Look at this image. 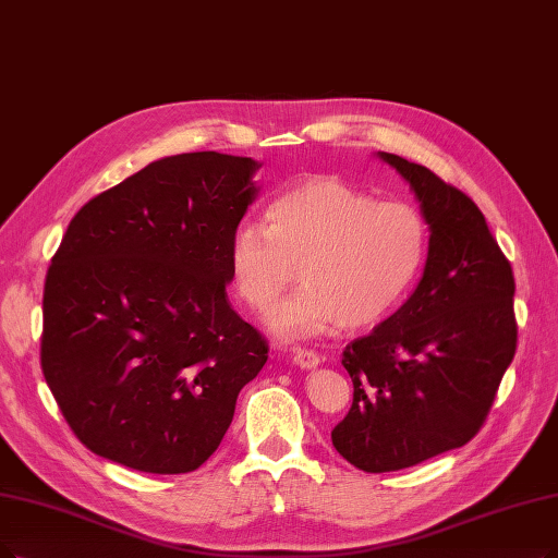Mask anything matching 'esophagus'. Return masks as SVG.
Segmentation results:
<instances>
[{
  "label": "esophagus",
  "mask_w": 558,
  "mask_h": 558,
  "mask_svg": "<svg viewBox=\"0 0 558 558\" xmlns=\"http://www.w3.org/2000/svg\"><path fill=\"white\" fill-rule=\"evenodd\" d=\"M293 362L300 368H314L320 364V354L316 350H308V348H295L293 350Z\"/></svg>",
  "instance_id": "obj_1"
}]
</instances>
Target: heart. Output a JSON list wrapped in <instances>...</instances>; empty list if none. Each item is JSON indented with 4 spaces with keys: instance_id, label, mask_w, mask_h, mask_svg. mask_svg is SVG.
<instances>
[{
    "instance_id": "1",
    "label": "heart",
    "mask_w": 558,
    "mask_h": 558,
    "mask_svg": "<svg viewBox=\"0 0 558 558\" xmlns=\"http://www.w3.org/2000/svg\"><path fill=\"white\" fill-rule=\"evenodd\" d=\"M267 227L242 221L229 240V277L252 311L281 300L270 327L281 337H316L337 325L366 329L408 300L430 252V227L405 202H377L339 178L288 187L265 213Z\"/></svg>"
}]
</instances>
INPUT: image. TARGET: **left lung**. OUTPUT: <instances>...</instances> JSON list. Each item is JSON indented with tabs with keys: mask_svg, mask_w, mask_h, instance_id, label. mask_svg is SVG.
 Segmentation results:
<instances>
[{
	"mask_svg": "<svg viewBox=\"0 0 558 558\" xmlns=\"http://www.w3.org/2000/svg\"><path fill=\"white\" fill-rule=\"evenodd\" d=\"M380 158L412 185L430 252L412 298L341 356L352 405L331 444L368 474L464 447L518 350L515 277L478 206L426 167Z\"/></svg>",
	"mask_w": 558,
	"mask_h": 558,
	"instance_id": "8db88e82",
	"label": "left lung"
}]
</instances>
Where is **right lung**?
Returning <instances> with one entry per match:
<instances>
[{
  "instance_id": "1",
  "label": "right lung",
  "mask_w": 558,
  "mask_h": 558,
  "mask_svg": "<svg viewBox=\"0 0 558 558\" xmlns=\"http://www.w3.org/2000/svg\"><path fill=\"white\" fill-rule=\"evenodd\" d=\"M256 169L215 150L171 155L71 219L43 291L40 368L88 451L187 474L227 435L270 350L227 298Z\"/></svg>"
}]
</instances>
